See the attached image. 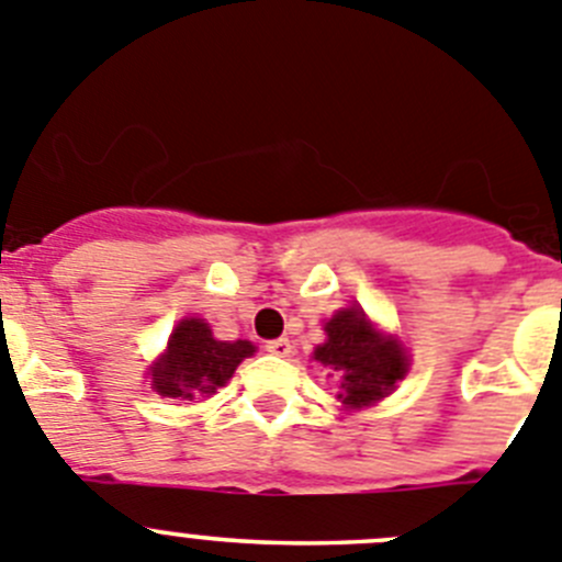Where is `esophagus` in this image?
I'll list each match as a JSON object with an SVG mask.
<instances>
[{"label":"esophagus","instance_id":"34e87169","mask_svg":"<svg viewBox=\"0 0 562 562\" xmlns=\"http://www.w3.org/2000/svg\"><path fill=\"white\" fill-rule=\"evenodd\" d=\"M266 352H271L277 358H285L293 352V344L288 338H271V341H266Z\"/></svg>","mask_w":562,"mask_h":562}]
</instances>
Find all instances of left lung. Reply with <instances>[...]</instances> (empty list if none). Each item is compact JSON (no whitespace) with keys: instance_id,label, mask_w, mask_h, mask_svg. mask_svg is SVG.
<instances>
[{"instance_id":"8db88e82","label":"left lung","mask_w":562,"mask_h":562,"mask_svg":"<svg viewBox=\"0 0 562 562\" xmlns=\"http://www.w3.org/2000/svg\"><path fill=\"white\" fill-rule=\"evenodd\" d=\"M327 341L318 344L313 358L341 375L338 394L344 406L361 408L381 401L403 381L408 361L401 344L389 341L372 327L361 307H344L325 325Z\"/></svg>"}]
</instances>
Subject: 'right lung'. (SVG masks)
Listing matches in <instances>:
<instances>
[{
  "instance_id": "1",
  "label": "right lung",
  "mask_w": 562,
  "mask_h": 562,
  "mask_svg": "<svg viewBox=\"0 0 562 562\" xmlns=\"http://www.w3.org/2000/svg\"><path fill=\"white\" fill-rule=\"evenodd\" d=\"M255 352L249 341H218L204 318H184L168 341V352L150 369V386L161 397L193 401L199 394H212L224 386L237 363Z\"/></svg>"
}]
</instances>
